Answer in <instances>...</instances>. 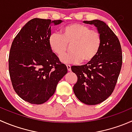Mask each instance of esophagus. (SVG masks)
<instances>
[{
    "mask_svg": "<svg viewBox=\"0 0 132 132\" xmlns=\"http://www.w3.org/2000/svg\"><path fill=\"white\" fill-rule=\"evenodd\" d=\"M66 67H67V68H68V70L69 71H71V66H70V65H69V64H67V65H66Z\"/></svg>",
    "mask_w": 132,
    "mask_h": 132,
    "instance_id": "34e87169",
    "label": "esophagus"
}]
</instances>
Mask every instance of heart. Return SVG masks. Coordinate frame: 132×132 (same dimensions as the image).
I'll list each match as a JSON object with an SVG mask.
<instances>
[{"mask_svg": "<svg viewBox=\"0 0 132 132\" xmlns=\"http://www.w3.org/2000/svg\"><path fill=\"white\" fill-rule=\"evenodd\" d=\"M60 32L50 36L48 45L52 51L59 57L64 54L67 45H70L71 52L61 57V62L64 63H78L80 61L87 63L95 58L100 49V33L87 25L71 23L62 27Z\"/></svg>", "mask_w": 132, "mask_h": 132, "instance_id": "obj_1", "label": "heart"}]
</instances>
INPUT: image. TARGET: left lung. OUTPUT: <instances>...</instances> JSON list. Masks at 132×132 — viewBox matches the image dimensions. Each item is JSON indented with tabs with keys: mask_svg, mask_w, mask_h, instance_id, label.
Masks as SVG:
<instances>
[{
	"mask_svg": "<svg viewBox=\"0 0 132 132\" xmlns=\"http://www.w3.org/2000/svg\"><path fill=\"white\" fill-rule=\"evenodd\" d=\"M94 25L102 36L100 49L95 58L82 66H71L78 77L73 86L76 96L86 105H97L112 93L122 66L120 43L114 32L103 21H84Z\"/></svg>",
	"mask_w": 132,
	"mask_h": 132,
	"instance_id": "1",
	"label": "left lung"
}]
</instances>
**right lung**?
<instances>
[{
	"label": "right lung",
	"mask_w": 132,
	"mask_h": 132,
	"mask_svg": "<svg viewBox=\"0 0 132 132\" xmlns=\"http://www.w3.org/2000/svg\"><path fill=\"white\" fill-rule=\"evenodd\" d=\"M61 20L34 18L27 22L12 43L9 71L13 89L22 99L42 104L55 93L58 82L68 72L48 45L51 25Z\"/></svg>",
	"instance_id": "obj_1"
}]
</instances>
